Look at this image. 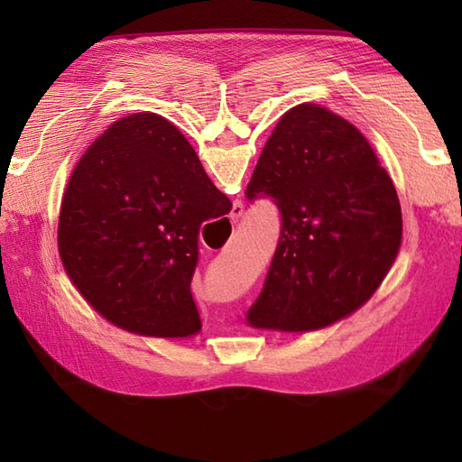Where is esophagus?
Instances as JSON below:
<instances>
[{"label":"esophagus","instance_id":"esophagus-1","mask_svg":"<svg viewBox=\"0 0 462 462\" xmlns=\"http://www.w3.org/2000/svg\"><path fill=\"white\" fill-rule=\"evenodd\" d=\"M242 214H244V204H242V202H234L232 212H230V218H232V220H238Z\"/></svg>","mask_w":462,"mask_h":462}]
</instances>
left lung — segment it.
Segmentation results:
<instances>
[{
  "label": "left lung",
  "instance_id": "left-lung-1",
  "mask_svg": "<svg viewBox=\"0 0 462 462\" xmlns=\"http://www.w3.org/2000/svg\"><path fill=\"white\" fill-rule=\"evenodd\" d=\"M282 216L278 248L248 311L254 328H326L365 303L401 246L399 196L367 139L319 105L282 116L246 189Z\"/></svg>",
  "mask_w": 462,
  "mask_h": 462
}]
</instances>
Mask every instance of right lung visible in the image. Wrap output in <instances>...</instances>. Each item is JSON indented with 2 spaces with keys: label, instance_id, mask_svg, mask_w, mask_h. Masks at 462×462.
I'll return each mask as SVG.
<instances>
[{
  "label": "right lung",
  "instance_id": "1",
  "mask_svg": "<svg viewBox=\"0 0 462 462\" xmlns=\"http://www.w3.org/2000/svg\"><path fill=\"white\" fill-rule=\"evenodd\" d=\"M230 206L172 123L134 113L77 162L59 214V256L113 326L189 337L202 328L190 293L200 226Z\"/></svg>",
  "mask_w": 462,
  "mask_h": 462
}]
</instances>
